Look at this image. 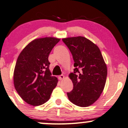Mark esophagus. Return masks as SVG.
<instances>
[{
  "mask_svg": "<svg viewBox=\"0 0 128 128\" xmlns=\"http://www.w3.org/2000/svg\"><path fill=\"white\" fill-rule=\"evenodd\" d=\"M64 75H60V76H58V79L60 80H62V79H64Z\"/></svg>",
  "mask_w": 128,
  "mask_h": 128,
  "instance_id": "esophagus-1",
  "label": "esophagus"
}]
</instances>
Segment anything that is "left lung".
<instances>
[{
    "label": "left lung",
    "mask_w": 128,
    "mask_h": 128,
    "mask_svg": "<svg viewBox=\"0 0 128 128\" xmlns=\"http://www.w3.org/2000/svg\"><path fill=\"white\" fill-rule=\"evenodd\" d=\"M72 52L74 72L69 77L73 89L67 93L70 101L80 107H87L98 99L102 93L107 77V67L99 48L83 36L63 38Z\"/></svg>",
    "instance_id": "left-lung-1"
}]
</instances>
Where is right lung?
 I'll return each mask as SVG.
<instances>
[{"label": "right lung", "instance_id": "add662e5", "mask_svg": "<svg viewBox=\"0 0 128 128\" xmlns=\"http://www.w3.org/2000/svg\"><path fill=\"white\" fill-rule=\"evenodd\" d=\"M60 39L38 38L26 45L17 59L14 73L15 89L24 101L32 106L47 102L58 79L51 76L48 56Z\"/></svg>", "mask_w": 128, "mask_h": 128}]
</instances>
